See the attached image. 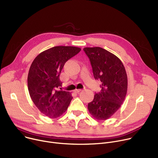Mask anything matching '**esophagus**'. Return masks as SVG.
I'll list each match as a JSON object with an SVG mask.
<instances>
[{
  "label": "esophagus",
  "instance_id": "1",
  "mask_svg": "<svg viewBox=\"0 0 158 158\" xmlns=\"http://www.w3.org/2000/svg\"><path fill=\"white\" fill-rule=\"evenodd\" d=\"M81 91H82V89H76V90H75V92H76V93H79L80 92H81Z\"/></svg>",
  "mask_w": 158,
  "mask_h": 158
}]
</instances>
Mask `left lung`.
<instances>
[{
	"mask_svg": "<svg viewBox=\"0 0 158 158\" xmlns=\"http://www.w3.org/2000/svg\"><path fill=\"white\" fill-rule=\"evenodd\" d=\"M94 78L102 82L100 92L88 103V109L98 120L110 118L123 103L127 90V76L120 60L101 47H86Z\"/></svg>",
	"mask_w": 158,
	"mask_h": 158,
	"instance_id": "left-lung-1",
	"label": "left lung"
}]
</instances>
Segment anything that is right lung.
I'll return each mask as SVG.
<instances>
[{"label":"right lung","mask_w":158,"mask_h":158,"mask_svg":"<svg viewBox=\"0 0 158 158\" xmlns=\"http://www.w3.org/2000/svg\"><path fill=\"white\" fill-rule=\"evenodd\" d=\"M81 50L72 46L54 47L38 54L30 66L27 77L29 95L38 109L49 118L61 116L72 101L71 94L60 88V76L65 63Z\"/></svg>","instance_id":"right-lung-1"}]
</instances>
